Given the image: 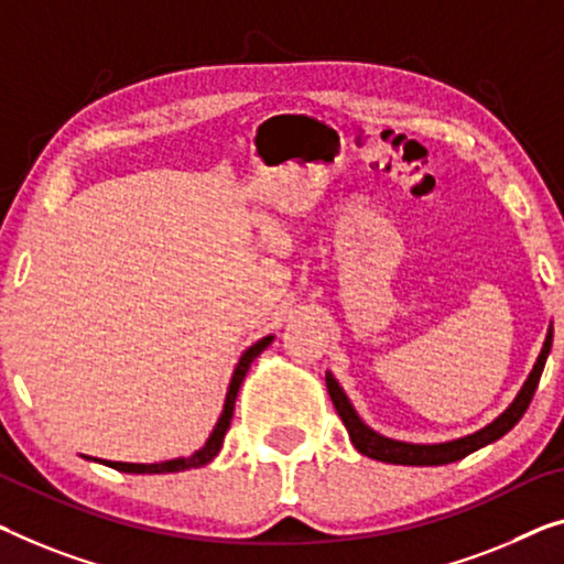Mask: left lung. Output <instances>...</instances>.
Returning <instances> with one entry per match:
<instances>
[{"label": "left lung", "instance_id": "8db88e82", "mask_svg": "<svg viewBox=\"0 0 564 564\" xmlns=\"http://www.w3.org/2000/svg\"><path fill=\"white\" fill-rule=\"evenodd\" d=\"M552 349V329L544 339V347L536 357V365L532 372H529L524 388L519 390L517 400L503 410V413L494 420L491 425L481 427L474 435H466V438L458 441H448V443H435V445H417V443H402V441H392L384 438V435L375 433L372 427H367L362 423V417L357 415V410L351 408V402L344 390L339 388V382L334 380L332 372H326V390H329V398L334 402L336 413H339L341 423L347 425V433L355 448L362 453V456H369L375 460H384V464H400V466H443V464H453V460L466 458L468 453H474L484 445H489L494 441H499L503 433H509L511 427L519 423V417L527 413L529 402L534 398L536 384H540L544 362H547V355Z\"/></svg>", "mask_w": 564, "mask_h": 564}]
</instances>
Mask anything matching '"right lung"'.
<instances>
[{
	"instance_id": "add662e5",
	"label": "right lung",
	"mask_w": 564,
	"mask_h": 564,
	"mask_svg": "<svg viewBox=\"0 0 564 564\" xmlns=\"http://www.w3.org/2000/svg\"><path fill=\"white\" fill-rule=\"evenodd\" d=\"M273 341V336H263L258 344H253L246 355L240 357L238 367H235L232 372V380H230V388H228V398H225V408H223V415L217 420L213 435H209L207 443L202 445L199 451L192 453L189 458H174V460H164V464H121V460H100V464L111 466L116 470H123V474H176V470H189V468H199V466H207L209 460H213L217 453L223 448V438L225 433H228L230 427V420H232V410H235V398H238V390L242 380H246V372L253 365V359L263 351L268 344ZM98 460V458H94Z\"/></svg>"
}]
</instances>
